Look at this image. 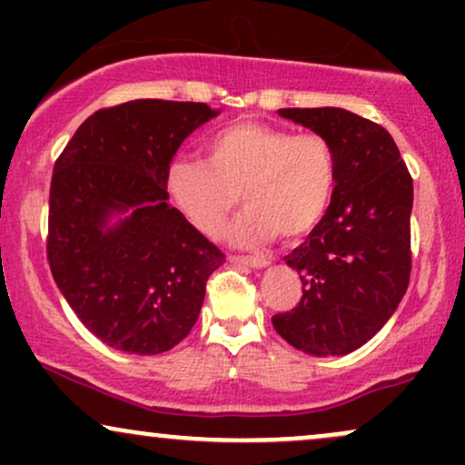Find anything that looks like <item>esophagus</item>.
I'll list each match as a JSON object with an SVG mask.
<instances>
[{"mask_svg": "<svg viewBox=\"0 0 465 465\" xmlns=\"http://www.w3.org/2000/svg\"><path fill=\"white\" fill-rule=\"evenodd\" d=\"M233 260L240 264L253 266V269H262V266L269 264V260H266L264 255H233Z\"/></svg>", "mask_w": 465, "mask_h": 465, "instance_id": "obj_1", "label": "esophagus"}]
</instances>
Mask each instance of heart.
I'll return each mask as SVG.
<instances>
[{
	"label": "heart",
	"instance_id": "heart-1",
	"mask_svg": "<svg viewBox=\"0 0 465 465\" xmlns=\"http://www.w3.org/2000/svg\"><path fill=\"white\" fill-rule=\"evenodd\" d=\"M205 151L207 163L179 157L165 173L170 201L203 236L221 233L240 194L247 212L232 240L249 247L275 236L302 240L328 216L339 168L322 133L236 122L212 135Z\"/></svg>",
	"mask_w": 465,
	"mask_h": 465
}]
</instances>
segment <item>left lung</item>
I'll list each match as a JSON object with an SVG mask.
<instances>
[{"instance_id":"8db88e82","label":"left lung","mask_w":465,"mask_h":465,"mask_svg":"<svg viewBox=\"0 0 465 465\" xmlns=\"http://www.w3.org/2000/svg\"><path fill=\"white\" fill-rule=\"evenodd\" d=\"M280 115L332 142L339 177L328 216L284 258L303 295L275 314L273 328L306 354H348L389 322L407 292L413 179L376 122L336 106Z\"/></svg>"}]
</instances>
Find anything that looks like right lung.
Instances as JSON below:
<instances>
[{"instance_id":"right-lung-1","label":"right lung","mask_w":465,"mask_h":465,"mask_svg":"<svg viewBox=\"0 0 465 465\" xmlns=\"http://www.w3.org/2000/svg\"><path fill=\"white\" fill-rule=\"evenodd\" d=\"M205 103L131 100L89 115L58 154L47 262L84 328L129 354H162L199 319L225 253L168 205L165 173ZM132 216L114 230V211Z\"/></svg>"}]
</instances>
